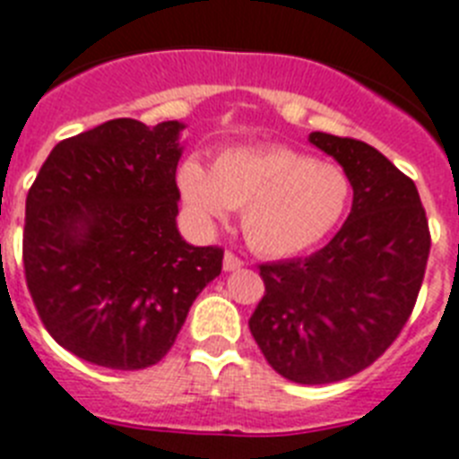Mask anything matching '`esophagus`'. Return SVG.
I'll return each instance as SVG.
<instances>
[{"instance_id": "obj_1", "label": "esophagus", "mask_w": 459, "mask_h": 459, "mask_svg": "<svg viewBox=\"0 0 459 459\" xmlns=\"http://www.w3.org/2000/svg\"><path fill=\"white\" fill-rule=\"evenodd\" d=\"M222 267H225V273H234V270H241V267H244V260L227 251L225 258H222Z\"/></svg>"}]
</instances>
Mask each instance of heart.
Instances as JSON below:
<instances>
[{
	"mask_svg": "<svg viewBox=\"0 0 459 459\" xmlns=\"http://www.w3.org/2000/svg\"><path fill=\"white\" fill-rule=\"evenodd\" d=\"M185 211L201 232L241 211L248 247L263 255H293L320 244L351 199L346 170L287 146L227 149L211 163L185 160L178 170Z\"/></svg>",
	"mask_w": 459,
	"mask_h": 459,
	"instance_id": "obj_1",
	"label": "heart"
}]
</instances>
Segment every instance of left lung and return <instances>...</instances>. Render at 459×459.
<instances>
[{"label": "left lung", "mask_w": 459, "mask_h": 459, "mask_svg": "<svg viewBox=\"0 0 459 459\" xmlns=\"http://www.w3.org/2000/svg\"><path fill=\"white\" fill-rule=\"evenodd\" d=\"M307 142L346 170L351 215L313 255L260 265L265 296L248 327L277 375L315 386L358 375L394 343L431 237L415 182L375 146L327 132Z\"/></svg>", "instance_id": "left-lung-1"}]
</instances>
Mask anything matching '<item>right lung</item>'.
Instances as JSON below:
<instances>
[{"instance_id": "right-lung-1", "label": "right lung", "mask_w": 459, "mask_h": 459, "mask_svg": "<svg viewBox=\"0 0 459 459\" xmlns=\"http://www.w3.org/2000/svg\"><path fill=\"white\" fill-rule=\"evenodd\" d=\"M182 130L108 120L58 142L28 192V289L47 332L82 360L156 365L222 270V248L178 230Z\"/></svg>"}]
</instances>
